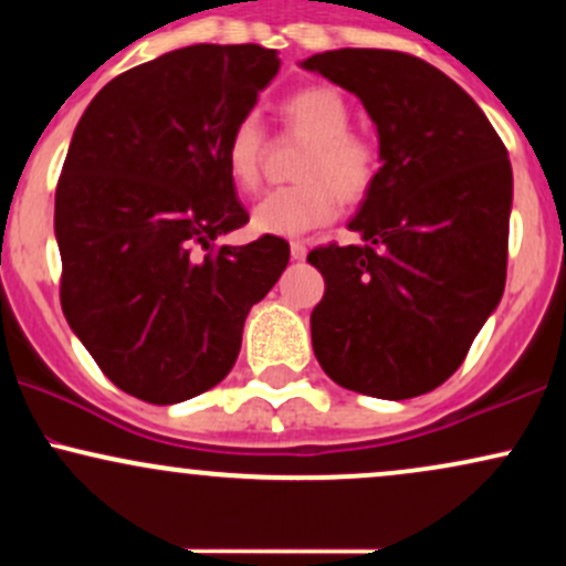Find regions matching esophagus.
Instances as JSON below:
<instances>
[{
    "label": "esophagus",
    "mask_w": 566,
    "mask_h": 566,
    "mask_svg": "<svg viewBox=\"0 0 566 566\" xmlns=\"http://www.w3.org/2000/svg\"><path fill=\"white\" fill-rule=\"evenodd\" d=\"M305 252H308V247H305V242H301V239H297V242H290V255H292V261H303Z\"/></svg>",
    "instance_id": "34e87169"
}]
</instances>
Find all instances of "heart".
Masks as SVG:
<instances>
[{"instance_id": "heart-1", "label": "heart", "mask_w": 566, "mask_h": 566, "mask_svg": "<svg viewBox=\"0 0 566 566\" xmlns=\"http://www.w3.org/2000/svg\"><path fill=\"white\" fill-rule=\"evenodd\" d=\"M282 119L290 133L308 140L295 178L301 184L274 188L255 201L252 231L261 237H301L329 223L343 201H359L378 178V151L367 138L348 133L346 97L327 84H314L284 97ZM265 135L255 116H244L226 140L223 159L231 184L252 191L261 180Z\"/></svg>"}]
</instances>
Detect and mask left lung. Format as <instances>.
<instances>
[{
  "mask_svg": "<svg viewBox=\"0 0 566 566\" xmlns=\"http://www.w3.org/2000/svg\"><path fill=\"white\" fill-rule=\"evenodd\" d=\"M305 71L348 90L378 129L380 170L348 231L316 247L311 343L337 386L412 399L463 365L505 287L513 172L473 97L420 57L343 48Z\"/></svg>",
  "mask_w": 566,
  "mask_h": 566,
  "instance_id": "left-lung-1",
  "label": "left lung"
}]
</instances>
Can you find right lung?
I'll return each instance as SVG.
<instances>
[{
    "instance_id": "add662e5",
    "label": "right lung",
    "mask_w": 566,
    "mask_h": 566,
    "mask_svg": "<svg viewBox=\"0 0 566 566\" xmlns=\"http://www.w3.org/2000/svg\"><path fill=\"white\" fill-rule=\"evenodd\" d=\"M279 66L258 44L172 50L108 82L74 129L55 191L63 314L143 401L218 386L247 314L287 269L279 237L212 250L250 220L223 148Z\"/></svg>"
}]
</instances>
